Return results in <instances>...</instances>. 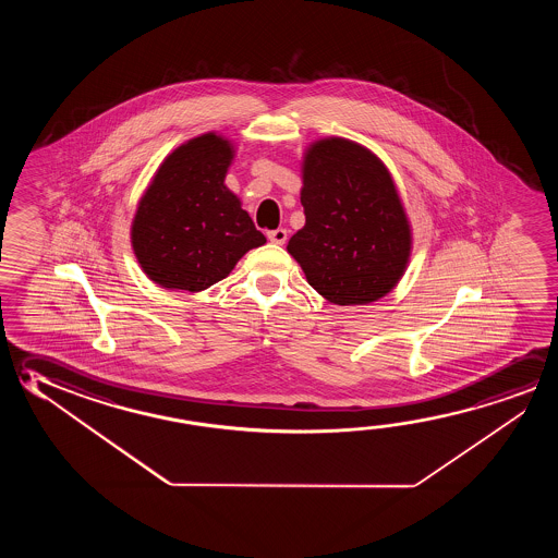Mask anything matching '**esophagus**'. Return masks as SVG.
<instances>
[{
	"instance_id": "34e87169",
	"label": "esophagus",
	"mask_w": 558,
	"mask_h": 558,
	"mask_svg": "<svg viewBox=\"0 0 558 558\" xmlns=\"http://www.w3.org/2000/svg\"><path fill=\"white\" fill-rule=\"evenodd\" d=\"M268 239L276 243V245H283L286 241H288V231L286 229H272V231H268Z\"/></svg>"
}]
</instances>
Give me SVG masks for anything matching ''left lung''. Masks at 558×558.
Listing matches in <instances>:
<instances>
[{"instance_id": "8db88e82", "label": "left lung", "mask_w": 558, "mask_h": 558, "mask_svg": "<svg viewBox=\"0 0 558 558\" xmlns=\"http://www.w3.org/2000/svg\"><path fill=\"white\" fill-rule=\"evenodd\" d=\"M303 226L288 243L310 286L337 305L377 302L401 280L411 228L377 157L342 137L313 144L303 161Z\"/></svg>"}]
</instances>
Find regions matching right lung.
I'll return each mask as SVG.
<instances>
[{"label":"right lung","mask_w":558,"mask_h":558,"mask_svg":"<svg viewBox=\"0 0 558 558\" xmlns=\"http://www.w3.org/2000/svg\"><path fill=\"white\" fill-rule=\"evenodd\" d=\"M233 149L216 134L194 137L165 159L137 206L132 247L147 278L201 292L220 282L251 248L265 245L223 184Z\"/></svg>","instance_id":"add662e5"}]
</instances>
